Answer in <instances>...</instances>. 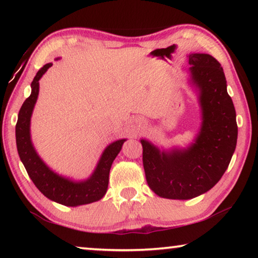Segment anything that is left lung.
<instances>
[{"mask_svg":"<svg viewBox=\"0 0 258 258\" xmlns=\"http://www.w3.org/2000/svg\"><path fill=\"white\" fill-rule=\"evenodd\" d=\"M189 64L203 118L195 143L186 149L160 151L141 140L148 185L161 198L186 200L211 190L223 176L237 146L235 109L221 63L211 54L194 53Z\"/></svg>","mask_w":258,"mask_h":258,"instance_id":"left-lung-1","label":"left lung"}]
</instances>
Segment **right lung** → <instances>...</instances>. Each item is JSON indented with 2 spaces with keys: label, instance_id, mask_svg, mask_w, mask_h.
Masks as SVG:
<instances>
[{
  "label": "right lung",
  "instance_id": "add662e5",
  "mask_svg": "<svg viewBox=\"0 0 258 258\" xmlns=\"http://www.w3.org/2000/svg\"><path fill=\"white\" fill-rule=\"evenodd\" d=\"M51 66V62L46 63L37 72L30 85L32 93L25 100L18 113V121L16 125V142L20 160L23 161L30 180L37 189L52 202L72 207L98 202L106 195L109 183V172H110L112 161L119 154L121 146L126 140H117L104 149L94 172L87 180L80 182L72 181L58 175L47 167L44 161L37 155L36 150L34 149L32 140H30L29 127L30 117H32L33 109L38 97V91H40L38 81Z\"/></svg>",
  "mask_w": 258,
  "mask_h": 258
}]
</instances>
